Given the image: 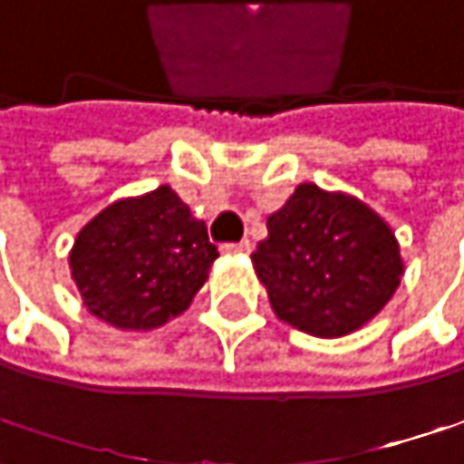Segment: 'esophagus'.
<instances>
[{"label":"esophagus","mask_w":464,"mask_h":464,"mask_svg":"<svg viewBox=\"0 0 464 464\" xmlns=\"http://www.w3.org/2000/svg\"><path fill=\"white\" fill-rule=\"evenodd\" d=\"M224 254H248L251 251V243L248 240H240V243H224L221 246Z\"/></svg>","instance_id":"esophagus-1"}]
</instances>
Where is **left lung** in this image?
Segmentation results:
<instances>
[{
  "label": "left lung",
  "instance_id": "8db88e82",
  "mask_svg": "<svg viewBox=\"0 0 464 464\" xmlns=\"http://www.w3.org/2000/svg\"><path fill=\"white\" fill-rule=\"evenodd\" d=\"M278 320L336 339L369 323L401 276L391 227L361 199L304 183L267 218L251 254Z\"/></svg>",
  "mask_w": 464,
  "mask_h": 464
}]
</instances>
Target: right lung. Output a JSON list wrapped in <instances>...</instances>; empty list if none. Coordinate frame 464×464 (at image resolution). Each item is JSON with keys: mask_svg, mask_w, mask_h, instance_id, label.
Here are the masks:
<instances>
[{"mask_svg": "<svg viewBox=\"0 0 464 464\" xmlns=\"http://www.w3.org/2000/svg\"><path fill=\"white\" fill-rule=\"evenodd\" d=\"M216 256L205 221L160 186L101 210L73 243L71 273L90 314L150 331L191 306Z\"/></svg>", "mask_w": 464, "mask_h": 464, "instance_id": "1", "label": "right lung"}]
</instances>
